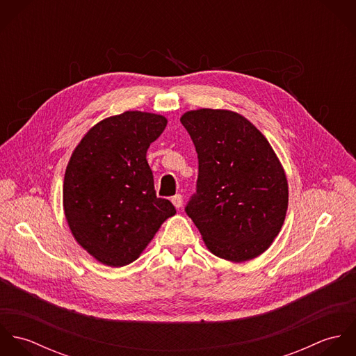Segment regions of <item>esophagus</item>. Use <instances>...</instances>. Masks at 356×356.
<instances>
[{"instance_id":"1","label":"esophagus","mask_w":356,"mask_h":356,"mask_svg":"<svg viewBox=\"0 0 356 356\" xmlns=\"http://www.w3.org/2000/svg\"><path fill=\"white\" fill-rule=\"evenodd\" d=\"M171 202L175 205V208H181L182 207V196L181 195H175V196H172Z\"/></svg>"}]
</instances>
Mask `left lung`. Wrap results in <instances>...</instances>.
Returning a JSON list of instances; mask_svg holds the SVG:
<instances>
[{
  "label": "left lung",
  "instance_id": "obj_1",
  "mask_svg": "<svg viewBox=\"0 0 356 356\" xmlns=\"http://www.w3.org/2000/svg\"><path fill=\"white\" fill-rule=\"evenodd\" d=\"M199 159L196 193L185 211L216 256L245 261L263 254L288 209L284 168L266 137L244 116L225 109L181 118Z\"/></svg>",
  "mask_w": 356,
  "mask_h": 356
}]
</instances>
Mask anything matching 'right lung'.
Masks as SVG:
<instances>
[{"instance_id":"1","label":"right lung","mask_w":356,"mask_h":356,"mask_svg":"<svg viewBox=\"0 0 356 356\" xmlns=\"http://www.w3.org/2000/svg\"><path fill=\"white\" fill-rule=\"evenodd\" d=\"M167 119L140 111L92 127L68 161L63 204L75 240L102 264L134 261L175 207L156 196L147 151Z\"/></svg>"}]
</instances>
